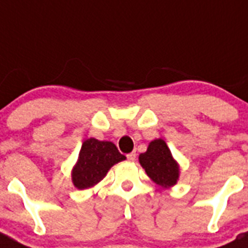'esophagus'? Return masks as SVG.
I'll return each mask as SVG.
<instances>
[{
	"instance_id": "34e87169",
	"label": "esophagus",
	"mask_w": 248,
	"mask_h": 248,
	"mask_svg": "<svg viewBox=\"0 0 248 248\" xmlns=\"http://www.w3.org/2000/svg\"><path fill=\"white\" fill-rule=\"evenodd\" d=\"M126 157H128V160H130V161H134V160L137 159V154H135V153H130V154L126 155Z\"/></svg>"
}]
</instances>
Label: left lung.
Segmentation results:
<instances>
[{"instance_id": "left-lung-1", "label": "left lung", "mask_w": 248, "mask_h": 248, "mask_svg": "<svg viewBox=\"0 0 248 248\" xmlns=\"http://www.w3.org/2000/svg\"><path fill=\"white\" fill-rule=\"evenodd\" d=\"M139 161L146 174L161 186H172L179 177V166L172 159L171 153L163 139L149 144L145 153L140 154Z\"/></svg>"}]
</instances>
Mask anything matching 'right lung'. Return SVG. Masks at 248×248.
Instances as JSON below:
<instances>
[{"label": "right lung", "instance_id": "obj_1", "mask_svg": "<svg viewBox=\"0 0 248 248\" xmlns=\"http://www.w3.org/2000/svg\"><path fill=\"white\" fill-rule=\"evenodd\" d=\"M125 159L111 141H100L94 138L85 140L73 169V184L80 190L92 187L102 180L114 164Z\"/></svg>", "mask_w": 248, "mask_h": 248}]
</instances>
